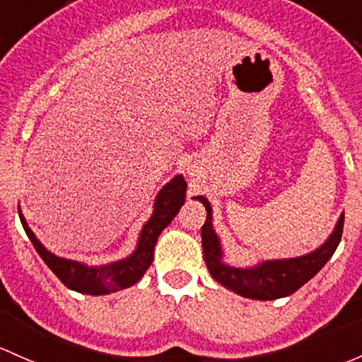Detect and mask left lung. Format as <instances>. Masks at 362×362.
Here are the masks:
<instances>
[{
	"label": "left lung",
	"mask_w": 362,
	"mask_h": 362,
	"mask_svg": "<svg viewBox=\"0 0 362 362\" xmlns=\"http://www.w3.org/2000/svg\"><path fill=\"white\" fill-rule=\"evenodd\" d=\"M192 199L201 201L206 208V222L201 227V239H203V255L208 271L216 283L245 298L276 300L290 296L325 267L326 262L333 257L344 232V213H341L329 238L310 253L296 258L265 260L248 269L232 267L223 262L222 245L213 229L210 201L204 196H196Z\"/></svg>",
	"instance_id": "8db88e82"
}]
</instances>
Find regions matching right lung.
<instances>
[{"instance_id":"add662e5","label":"right lung","mask_w":362,"mask_h":362,"mask_svg":"<svg viewBox=\"0 0 362 362\" xmlns=\"http://www.w3.org/2000/svg\"><path fill=\"white\" fill-rule=\"evenodd\" d=\"M185 191H187V182L184 180L182 175L171 178L156 196L154 211L140 230L135 251L123 260L111 262L107 265H97V267H90L81 262L53 255L34 235V232L25 222L24 215L21 211H18V215H21V222L24 226L25 234L40 253V257L69 290L95 296L107 295V293L124 290V288H130L135 283H139L140 277L151 267L152 258H154V246L158 243L159 234L168 227V223L175 218V215L184 204Z\"/></svg>"}]
</instances>
